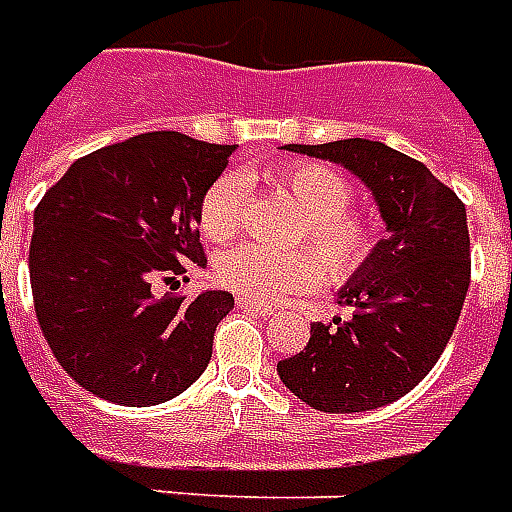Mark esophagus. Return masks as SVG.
<instances>
[{"label":"esophagus","instance_id":"obj_1","mask_svg":"<svg viewBox=\"0 0 512 512\" xmlns=\"http://www.w3.org/2000/svg\"><path fill=\"white\" fill-rule=\"evenodd\" d=\"M238 307L244 312H252L257 318H268V315H274V310L268 307V304H257V301H246V299H238Z\"/></svg>","mask_w":512,"mask_h":512}]
</instances>
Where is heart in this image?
<instances>
[{
    "label": "heart",
    "mask_w": 512,
    "mask_h": 512,
    "mask_svg": "<svg viewBox=\"0 0 512 512\" xmlns=\"http://www.w3.org/2000/svg\"><path fill=\"white\" fill-rule=\"evenodd\" d=\"M271 183L304 211L299 238L310 241L322 260L307 249L277 252L268 246L244 244L216 260L213 277L222 288L246 301L274 304L290 293L315 288L323 268L332 282H345L367 266L376 249V222L351 208L354 194L337 169L321 161H296L277 169ZM246 202L249 194L241 175L227 172L213 180L202 194L197 213L202 235L216 244L235 238L244 230Z\"/></svg>",
    "instance_id": "1"
}]
</instances>
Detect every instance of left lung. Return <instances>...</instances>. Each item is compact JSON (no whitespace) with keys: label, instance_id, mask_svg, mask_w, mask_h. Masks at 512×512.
Wrapping results in <instances>:
<instances>
[{"label":"left lung","instance_id":"8db88e82","mask_svg":"<svg viewBox=\"0 0 512 512\" xmlns=\"http://www.w3.org/2000/svg\"><path fill=\"white\" fill-rule=\"evenodd\" d=\"M288 150L329 158L365 180L389 235L340 290L351 318L312 323L301 354L277 373L326 414L395 403L428 376L450 343L472 277L466 208L422 161L384 142L340 139Z\"/></svg>","mask_w":512,"mask_h":512}]
</instances>
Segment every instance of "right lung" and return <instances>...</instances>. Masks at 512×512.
I'll list each match as a JSON object with an SVG mask.
<instances>
[{
	"instance_id": "right-lung-1",
	"label": "right lung",
	"mask_w": 512,
	"mask_h": 512,
	"mask_svg": "<svg viewBox=\"0 0 512 512\" xmlns=\"http://www.w3.org/2000/svg\"><path fill=\"white\" fill-rule=\"evenodd\" d=\"M235 145L153 131L73 161L35 208L29 279L40 332L65 373L120 406L189 389L233 293H153L205 266L197 213Z\"/></svg>"
}]
</instances>
